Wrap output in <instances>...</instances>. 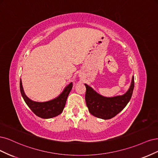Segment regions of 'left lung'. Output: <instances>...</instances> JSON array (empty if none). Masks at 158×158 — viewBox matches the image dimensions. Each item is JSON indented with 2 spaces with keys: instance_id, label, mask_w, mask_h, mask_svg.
<instances>
[{
  "instance_id": "obj_1",
  "label": "left lung",
  "mask_w": 158,
  "mask_h": 158,
  "mask_svg": "<svg viewBox=\"0 0 158 158\" xmlns=\"http://www.w3.org/2000/svg\"><path fill=\"white\" fill-rule=\"evenodd\" d=\"M85 101L89 112L93 115L103 119H109L118 115L128 104L133 94L135 81L134 76L132 78L130 88L122 96L107 98L96 93L86 84Z\"/></svg>"
}]
</instances>
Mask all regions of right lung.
Segmentation results:
<instances>
[{
    "mask_svg": "<svg viewBox=\"0 0 158 158\" xmlns=\"http://www.w3.org/2000/svg\"><path fill=\"white\" fill-rule=\"evenodd\" d=\"M19 86L20 92H21L24 101L33 112L39 118L48 119L57 116L62 112L68 96L73 87V83H71L66 86L63 92L56 98L48 102H34L30 100L25 95L23 89L21 79H20Z\"/></svg>",
    "mask_w": 158,
    "mask_h": 158,
    "instance_id": "obj_1",
    "label": "right lung"
}]
</instances>
